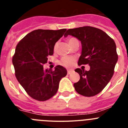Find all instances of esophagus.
Returning a JSON list of instances; mask_svg holds the SVG:
<instances>
[{"label": "esophagus", "mask_w": 128, "mask_h": 128, "mask_svg": "<svg viewBox=\"0 0 128 128\" xmlns=\"http://www.w3.org/2000/svg\"><path fill=\"white\" fill-rule=\"evenodd\" d=\"M72 72H73V70H67V74L69 75V74H70L72 73Z\"/></svg>", "instance_id": "34e87169"}]
</instances>
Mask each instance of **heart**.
Returning <instances> with one entry per match:
<instances>
[{"label": "heart", "instance_id": "1", "mask_svg": "<svg viewBox=\"0 0 128 128\" xmlns=\"http://www.w3.org/2000/svg\"><path fill=\"white\" fill-rule=\"evenodd\" d=\"M76 38H70L68 40V42L70 44V45L71 46V44H72L74 41L76 40ZM56 46H57V44H56V45L54 46V49H56ZM75 61V58L72 56H65V57H63L60 61V64L64 66H66V67H69L74 63Z\"/></svg>", "mask_w": 128, "mask_h": 128}]
</instances>
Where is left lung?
Masks as SVG:
<instances>
[{
  "label": "left lung",
  "mask_w": 128,
  "mask_h": 128,
  "mask_svg": "<svg viewBox=\"0 0 128 128\" xmlns=\"http://www.w3.org/2000/svg\"><path fill=\"white\" fill-rule=\"evenodd\" d=\"M72 36L80 41L81 55L78 65L88 64L89 71L76 68L80 80L74 84L76 91L84 96H93L109 82L118 60L114 40L100 29L83 26L69 29L64 35Z\"/></svg>",
  "instance_id": "left-lung-1"
}]
</instances>
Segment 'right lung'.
<instances>
[{
    "label": "right lung",
    "instance_id": "1",
    "mask_svg": "<svg viewBox=\"0 0 128 128\" xmlns=\"http://www.w3.org/2000/svg\"><path fill=\"white\" fill-rule=\"evenodd\" d=\"M58 30H34L22 38L16 46L12 58L17 80L32 98L46 101L57 92L62 78L67 71L58 65L54 70H44L43 65L48 56L53 54L55 44L66 32Z\"/></svg>",
    "mask_w": 128,
    "mask_h": 128
}]
</instances>
